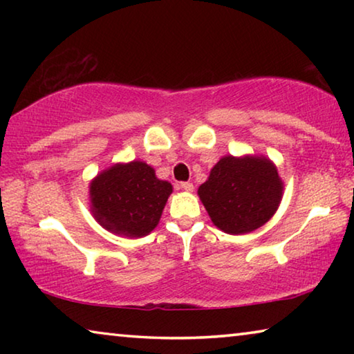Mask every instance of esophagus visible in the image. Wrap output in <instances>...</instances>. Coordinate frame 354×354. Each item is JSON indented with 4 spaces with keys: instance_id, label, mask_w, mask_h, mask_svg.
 Returning a JSON list of instances; mask_svg holds the SVG:
<instances>
[{
    "instance_id": "obj_1",
    "label": "esophagus",
    "mask_w": 354,
    "mask_h": 354,
    "mask_svg": "<svg viewBox=\"0 0 354 354\" xmlns=\"http://www.w3.org/2000/svg\"><path fill=\"white\" fill-rule=\"evenodd\" d=\"M181 189L185 192H194V184L192 183H181Z\"/></svg>"
}]
</instances>
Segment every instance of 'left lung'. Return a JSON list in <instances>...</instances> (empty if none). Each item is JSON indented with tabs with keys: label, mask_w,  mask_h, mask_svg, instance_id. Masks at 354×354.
Listing matches in <instances>:
<instances>
[{
	"label": "left lung",
	"mask_w": 354,
	"mask_h": 354,
	"mask_svg": "<svg viewBox=\"0 0 354 354\" xmlns=\"http://www.w3.org/2000/svg\"><path fill=\"white\" fill-rule=\"evenodd\" d=\"M284 183L266 156H223L212 167L198 196L212 223L227 234H247L278 211Z\"/></svg>",
	"instance_id": "1"
}]
</instances>
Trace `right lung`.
<instances>
[{"mask_svg": "<svg viewBox=\"0 0 354 354\" xmlns=\"http://www.w3.org/2000/svg\"><path fill=\"white\" fill-rule=\"evenodd\" d=\"M171 192L173 185L143 160L117 162L88 184L91 212L104 230L139 239L158 226Z\"/></svg>", "mask_w": 354, "mask_h": 354, "instance_id": "right-lung-1", "label": "right lung"}]
</instances>
